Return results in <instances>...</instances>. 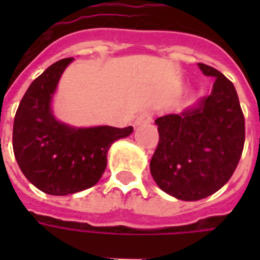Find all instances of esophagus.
Instances as JSON below:
<instances>
[{
    "mask_svg": "<svg viewBox=\"0 0 260 260\" xmlns=\"http://www.w3.org/2000/svg\"><path fill=\"white\" fill-rule=\"evenodd\" d=\"M153 121V111L150 110H146L143 113L139 114V117L136 118V124L143 125V124H150Z\"/></svg>",
    "mask_w": 260,
    "mask_h": 260,
    "instance_id": "34e87169",
    "label": "esophagus"
}]
</instances>
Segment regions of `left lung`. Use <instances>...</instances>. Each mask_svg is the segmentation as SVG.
Returning a JSON list of instances; mask_svg holds the SVG:
<instances>
[{
    "label": "left lung",
    "mask_w": 260,
    "mask_h": 260,
    "mask_svg": "<svg viewBox=\"0 0 260 260\" xmlns=\"http://www.w3.org/2000/svg\"><path fill=\"white\" fill-rule=\"evenodd\" d=\"M198 65L214 78L212 93L184 113L154 121L158 145L150 173L160 189L181 201H199L227 184L245 142V119L234 85L217 69Z\"/></svg>",
    "instance_id": "left-lung-1"
}]
</instances>
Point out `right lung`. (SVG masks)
Instances as JSON below:
<instances>
[{"instance_id":"obj_1","label":"right lung","mask_w":260,"mask_h":260,"mask_svg":"<svg viewBox=\"0 0 260 260\" xmlns=\"http://www.w3.org/2000/svg\"><path fill=\"white\" fill-rule=\"evenodd\" d=\"M72 59H59L31 82L14 119L12 146L19 169L48 195H69L96 185L111 143L134 132L132 126L74 128L55 119L51 99Z\"/></svg>"}]
</instances>
